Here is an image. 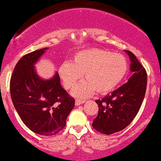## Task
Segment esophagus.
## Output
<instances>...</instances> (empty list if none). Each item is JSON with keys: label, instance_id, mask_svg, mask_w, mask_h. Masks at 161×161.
Here are the masks:
<instances>
[{"label": "esophagus", "instance_id": "34e87169", "mask_svg": "<svg viewBox=\"0 0 161 161\" xmlns=\"http://www.w3.org/2000/svg\"><path fill=\"white\" fill-rule=\"evenodd\" d=\"M84 102H85L84 100H78V99L75 100V105H76V106H79V105L84 103Z\"/></svg>", "mask_w": 161, "mask_h": 161}]
</instances>
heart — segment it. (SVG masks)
Listing matches in <instances>:
<instances>
[{"mask_svg":"<svg viewBox=\"0 0 161 161\" xmlns=\"http://www.w3.org/2000/svg\"><path fill=\"white\" fill-rule=\"evenodd\" d=\"M128 61L121 54L112 53L102 49H86L77 52L71 63H63L59 74L66 89L74 88L75 97H86L95 91L98 94H107L119 84L128 72Z\"/></svg>","mask_w":161,"mask_h":161,"instance_id":"heart-1","label":"heart"}]
</instances>
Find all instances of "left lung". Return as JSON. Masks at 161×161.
<instances>
[{"label": "left lung", "mask_w": 161, "mask_h": 161, "mask_svg": "<svg viewBox=\"0 0 161 161\" xmlns=\"http://www.w3.org/2000/svg\"><path fill=\"white\" fill-rule=\"evenodd\" d=\"M126 52L130 57L132 76L111 94L96 101L99 110L93 119L92 127L103 134L117 133L129 125L138 113L145 97L147 71L133 52Z\"/></svg>", "instance_id": "obj_1"}]
</instances>
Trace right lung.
<instances>
[{
  "label": "right lung",
  "instance_id": "obj_1",
  "mask_svg": "<svg viewBox=\"0 0 161 161\" xmlns=\"http://www.w3.org/2000/svg\"><path fill=\"white\" fill-rule=\"evenodd\" d=\"M46 50L32 51L19 60L11 74L9 90L24 124L37 134L51 136L64 128L75 100L61 87L58 73L50 80H43L35 72L33 64Z\"/></svg>",
  "mask_w": 161,
  "mask_h": 161
}]
</instances>
